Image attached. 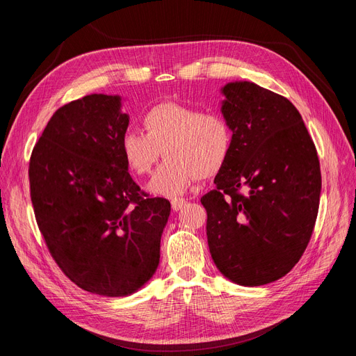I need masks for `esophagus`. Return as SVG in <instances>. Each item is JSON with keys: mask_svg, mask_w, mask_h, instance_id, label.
<instances>
[{"mask_svg": "<svg viewBox=\"0 0 356 356\" xmlns=\"http://www.w3.org/2000/svg\"><path fill=\"white\" fill-rule=\"evenodd\" d=\"M170 203H172V209H174L175 212H178V211H181L182 208H184L186 200L184 199H174Z\"/></svg>", "mask_w": 356, "mask_h": 356, "instance_id": "obj_1", "label": "esophagus"}]
</instances>
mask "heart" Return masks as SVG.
Segmentation results:
<instances>
[{"mask_svg":"<svg viewBox=\"0 0 356 356\" xmlns=\"http://www.w3.org/2000/svg\"><path fill=\"white\" fill-rule=\"evenodd\" d=\"M145 135L127 131L122 153L134 174H152L160 156L166 161L148 184L153 195L175 197L197 178L215 177L232 148V132L218 114L200 113L177 102L153 106L143 117Z\"/></svg>","mask_w":356,"mask_h":356,"instance_id":"1","label":"heart"}]
</instances>
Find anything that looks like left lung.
<instances>
[{
	"mask_svg": "<svg viewBox=\"0 0 356 356\" xmlns=\"http://www.w3.org/2000/svg\"><path fill=\"white\" fill-rule=\"evenodd\" d=\"M221 93L233 135L217 188L200 199L208 245L222 276L260 286L285 276L306 250L319 208V160L284 96L251 81L227 83Z\"/></svg>",
	"mask_w": 356,
	"mask_h": 356,
	"instance_id": "left-lung-1",
	"label": "left lung"
}]
</instances>
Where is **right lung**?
<instances>
[{
    "label": "right lung",
    "instance_id": "right-lung-1",
    "mask_svg": "<svg viewBox=\"0 0 356 356\" xmlns=\"http://www.w3.org/2000/svg\"><path fill=\"white\" fill-rule=\"evenodd\" d=\"M122 104L92 93L63 105L29 161L32 207L51 257L75 285L105 297L131 296L153 277L170 213L169 200L143 197L129 175Z\"/></svg>",
    "mask_w": 356,
    "mask_h": 356
}]
</instances>
